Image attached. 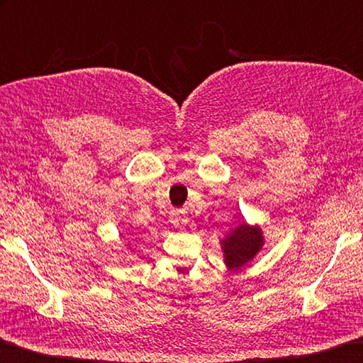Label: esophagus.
Instances as JSON below:
<instances>
[{"mask_svg": "<svg viewBox=\"0 0 363 363\" xmlns=\"http://www.w3.org/2000/svg\"><path fill=\"white\" fill-rule=\"evenodd\" d=\"M170 218H172V223H174L177 228H183V227H186V223H188V217H186V213H185V212H182V211H174V212H172Z\"/></svg>", "mask_w": 363, "mask_h": 363, "instance_id": "1", "label": "esophagus"}]
</instances>
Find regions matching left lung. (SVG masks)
<instances>
[{"mask_svg":"<svg viewBox=\"0 0 363 363\" xmlns=\"http://www.w3.org/2000/svg\"><path fill=\"white\" fill-rule=\"evenodd\" d=\"M265 245L264 231L260 225L240 223L225 233L220 241L223 262L228 270H240L252 262Z\"/></svg>","mask_w":363,"mask_h":363,"instance_id":"left-lung-1","label":"left lung"}]
</instances>
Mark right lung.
<instances>
[{"mask_svg": "<svg viewBox=\"0 0 363 363\" xmlns=\"http://www.w3.org/2000/svg\"><path fill=\"white\" fill-rule=\"evenodd\" d=\"M130 251H132V252H133V249H130Z\"/></svg>", "mask_w": 363, "mask_h": 363, "instance_id": "obj_1", "label": "right lung"}]
</instances>
